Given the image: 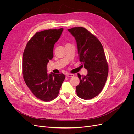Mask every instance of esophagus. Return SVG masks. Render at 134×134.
I'll return each instance as SVG.
<instances>
[{
    "label": "esophagus",
    "mask_w": 134,
    "mask_h": 134,
    "mask_svg": "<svg viewBox=\"0 0 134 134\" xmlns=\"http://www.w3.org/2000/svg\"><path fill=\"white\" fill-rule=\"evenodd\" d=\"M66 76L67 77H74V75L72 74H67Z\"/></svg>",
    "instance_id": "esophagus-1"
}]
</instances>
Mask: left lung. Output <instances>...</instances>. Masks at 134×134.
<instances>
[{
	"instance_id": "8db88e82",
	"label": "left lung",
	"mask_w": 134,
	"mask_h": 134,
	"mask_svg": "<svg viewBox=\"0 0 134 134\" xmlns=\"http://www.w3.org/2000/svg\"><path fill=\"white\" fill-rule=\"evenodd\" d=\"M68 31L77 42L80 61L87 70L86 76L77 74L80 83L76 87L77 96L90 100L98 96L105 85L108 65L103 46L98 38L84 27H73Z\"/></svg>"
}]
</instances>
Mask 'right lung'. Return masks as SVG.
I'll return each instance as SVG.
<instances>
[{
  "mask_svg": "<svg viewBox=\"0 0 134 134\" xmlns=\"http://www.w3.org/2000/svg\"><path fill=\"white\" fill-rule=\"evenodd\" d=\"M63 31L49 29L36 32L24 51L22 74L25 84L35 97L48 102L59 94L65 76L63 73L48 74L47 64L53 57V47Z\"/></svg>",
  "mask_w": 134,
  "mask_h": 134,
  "instance_id": "1",
  "label": "right lung"
}]
</instances>
